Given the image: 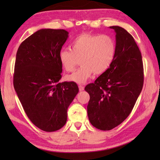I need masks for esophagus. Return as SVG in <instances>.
Wrapping results in <instances>:
<instances>
[{"label": "esophagus", "mask_w": 160, "mask_h": 160, "mask_svg": "<svg viewBox=\"0 0 160 160\" xmlns=\"http://www.w3.org/2000/svg\"><path fill=\"white\" fill-rule=\"evenodd\" d=\"M84 89H85V88H84V86H82V85H79V90H80V91H82V90H84Z\"/></svg>", "instance_id": "34e87169"}]
</instances>
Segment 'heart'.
<instances>
[{
    "instance_id": "b5f03b06",
    "label": "heart",
    "mask_w": 160,
    "mask_h": 160,
    "mask_svg": "<svg viewBox=\"0 0 160 160\" xmlns=\"http://www.w3.org/2000/svg\"><path fill=\"white\" fill-rule=\"evenodd\" d=\"M116 42L107 34H82L71 43V50L63 49L58 55L61 66L68 72L72 71L80 60L81 66L66 76L69 81L85 83L94 73L106 72L114 59Z\"/></svg>"
}]
</instances>
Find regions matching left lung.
Here are the masks:
<instances>
[{"label": "left lung", "instance_id": "obj_1", "mask_svg": "<svg viewBox=\"0 0 160 160\" xmlns=\"http://www.w3.org/2000/svg\"><path fill=\"white\" fill-rule=\"evenodd\" d=\"M112 63L94 83L85 87L90 94L88 115L92 125L109 131L128 117L141 92L144 75L141 53L131 34L118 26Z\"/></svg>", "mask_w": 160, "mask_h": 160}]
</instances>
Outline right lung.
Segmentation results:
<instances>
[{
    "mask_svg": "<svg viewBox=\"0 0 160 160\" xmlns=\"http://www.w3.org/2000/svg\"><path fill=\"white\" fill-rule=\"evenodd\" d=\"M68 34L39 29L22 42L16 54L15 90L29 120L44 131H58L66 124L68 108L79 92L74 82H59L58 55Z\"/></svg>",
    "mask_w": 160,
    "mask_h": 160,
    "instance_id": "1",
    "label": "right lung"
}]
</instances>
